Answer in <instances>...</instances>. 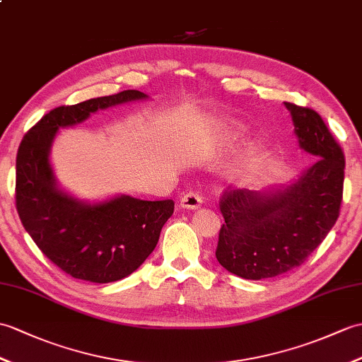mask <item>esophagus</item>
I'll return each instance as SVG.
<instances>
[{
	"label": "esophagus",
	"instance_id": "esophagus-1",
	"mask_svg": "<svg viewBox=\"0 0 362 362\" xmlns=\"http://www.w3.org/2000/svg\"><path fill=\"white\" fill-rule=\"evenodd\" d=\"M204 204V197H202L197 191H188L180 199V206L185 209H196Z\"/></svg>",
	"mask_w": 362,
	"mask_h": 362
}]
</instances>
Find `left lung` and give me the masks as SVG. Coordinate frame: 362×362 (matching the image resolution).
Listing matches in <instances>:
<instances>
[{"instance_id": "1", "label": "left lung", "mask_w": 362, "mask_h": 362, "mask_svg": "<svg viewBox=\"0 0 362 362\" xmlns=\"http://www.w3.org/2000/svg\"><path fill=\"white\" fill-rule=\"evenodd\" d=\"M299 146L315 156L300 179L285 188L255 192L225 189V222L216 257L230 273L260 281L302 265L339 217L344 153L316 111L285 103Z\"/></svg>"}]
</instances>
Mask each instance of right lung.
Returning a JSON list of instances; mask_svg holds the SVG:
<instances>
[{
    "mask_svg": "<svg viewBox=\"0 0 362 362\" xmlns=\"http://www.w3.org/2000/svg\"><path fill=\"white\" fill-rule=\"evenodd\" d=\"M140 90L58 106L23 137L16 154L15 200L21 223L50 262L75 279L107 284L129 276L156 248L174 202L117 196L89 205L57 187L49 153L60 128L109 106L143 100Z\"/></svg>",
    "mask_w": 362,
    "mask_h": 362,
    "instance_id": "1",
    "label": "right lung"
}]
</instances>
